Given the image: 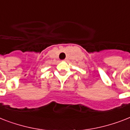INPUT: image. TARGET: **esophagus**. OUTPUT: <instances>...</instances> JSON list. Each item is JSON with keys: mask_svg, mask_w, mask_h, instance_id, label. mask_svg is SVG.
I'll use <instances>...</instances> for the list:
<instances>
[{"mask_svg": "<svg viewBox=\"0 0 130 130\" xmlns=\"http://www.w3.org/2000/svg\"><path fill=\"white\" fill-rule=\"evenodd\" d=\"M67 59L66 58V59H64V61H67Z\"/></svg>", "mask_w": 130, "mask_h": 130, "instance_id": "obj_1", "label": "esophagus"}]
</instances>
